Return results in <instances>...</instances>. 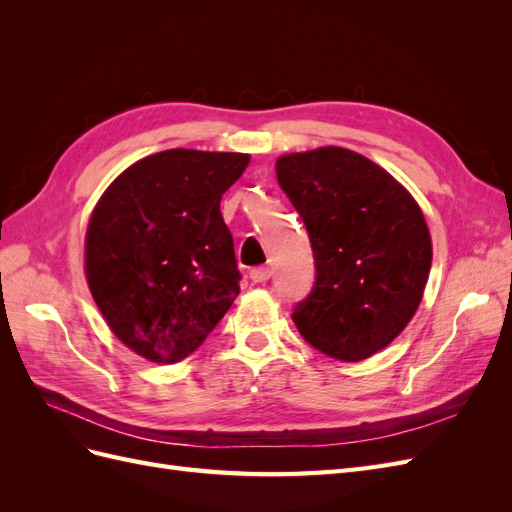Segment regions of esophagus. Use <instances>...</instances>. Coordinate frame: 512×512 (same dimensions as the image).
Listing matches in <instances>:
<instances>
[{"mask_svg":"<svg viewBox=\"0 0 512 512\" xmlns=\"http://www.w3.org/2000/svg\"><path fill=\"white\" fill-rule=\"evenodd\" d=\"M250 277H252L254 284H262V282H267L269 277H271V269L269 267H256V269L250 271Z\"/></svg>","mask_w":512,"mask_h":512,"instance_id":"esophagus-1","label":"esophagus"}]
</instances>
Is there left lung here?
<instances>
[{
  "label": "left lung",
  "instance_id": "1",
  "mask_svg": "<svg viewBox=\"0 0 512 512\" xmlns=\"http://www.w3.org/2000/svg\"><path fill=\"white\" fill-rule=\"evenodd\" d=\"M280 188L312 241L316 282L292 320L307 344L363 361L412 320L431 269V237L410 192L376 162L344 147L288 153Z\"/></svg>",
  "mask_w": 512,
  "mask_h": 512
}]
</instances>
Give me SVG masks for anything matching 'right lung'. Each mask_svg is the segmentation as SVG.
I'll return each instance as SVG.
<instances>
[{"mask_svg":"<svg viewBox=\"0 0 512 512\" xmlns=\"http://www.w3.org/2000/svg\"><path fill=\"white\" fill-rule=\"evenodd\" d=\"M245 153L168 149L108 185L85 235V275L111 331L153 363H179L239 294L220 213Z\"/></svg>","mask_w":512,"mask_h":512,"instance_id":"obj_1","label":"right lung"}]
</instances>
